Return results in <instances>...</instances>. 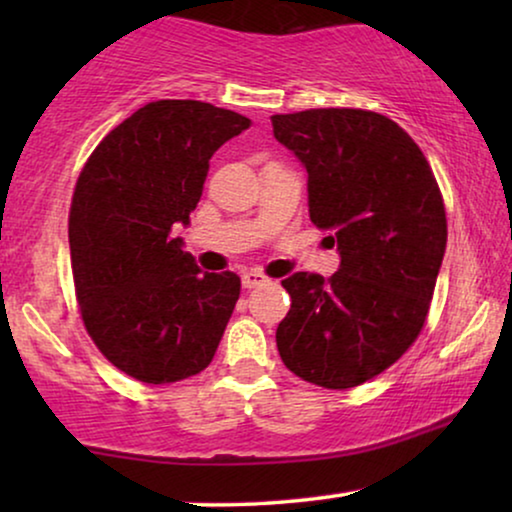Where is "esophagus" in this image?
Segmentation results:
<instances>
[{"label":"esophagus","mask_w":512,"mask_h":512,"mask_svg":"<svg viewBox=\"0 0 512 512\" xmlns=\"http://www.w3.org/2000/svg\"><path fill=\"white\" fill-rule=\"evenodd\" d=\"M265 282H268V277H265L263 272H258V270L242 272V286H244V289H256V286H263Z\"/></svg>","instance_id":"obj_1"}]
</instances>
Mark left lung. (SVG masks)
Instances as JSON below:
<instances>
[{
    "instance_id": "obj_1",
    "label": "left lung",
    "mask_w": 512,
    "mask_h": 512,
    "mask_svg": "<svg viewBox=\"0 0 512 512\" xmlns=\"http://www.w3.org/2000/svg\"><path fill=\"white\" fill-rule=\"evenodd\" d=\"M272 135L307 172V205L331 230V279L293 272L277 326L284 366L326 389L359 387L422 331L447 244L443 195L424 153L391 118L307 109L270 118Z\"/></svg>"
}]
</instances>
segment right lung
I'll return each instance as SVG.
<instances>
[{"mask_svg": "<svg viewBox=\"0 0 512 512\" xmlns=\"http://www.w3.org/2000/svg\"><path fill=\"white\" fill-rule=\"evenodd\" d=\"M251 125L198 100H158L97 144L76 181L69 249L97 349L146 384L212 363L240 298L235 272H202L174 235L191 223L209 158Z\"/></svg>", "mask_w": 512, "mask_h": 512, "instance_id": "right-lung-1", "label": "right lung"}]
</instances>
